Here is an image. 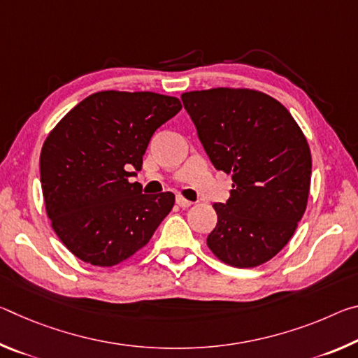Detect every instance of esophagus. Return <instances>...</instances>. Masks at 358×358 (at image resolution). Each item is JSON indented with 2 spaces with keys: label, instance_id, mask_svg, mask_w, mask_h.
Wrapping results in <instances>:
<instances>
[{
  "label": "esophagus",
  "instance_id": "34e87169",
  "mask_svg": "<svg viewBox=\"0 0 358 358\" xmlns=\"http://www.w3.org/2000/svg\"><path fill=\"white\" fill-rule=\"evenodd\" d=\"M177 203L180 205L181 208H187V207H191V205H192L191 201H187V199L181 197V196H177Z\"/></svg>",
  "mask_w": 358,
  "mask_h": 358
}]
</instances>
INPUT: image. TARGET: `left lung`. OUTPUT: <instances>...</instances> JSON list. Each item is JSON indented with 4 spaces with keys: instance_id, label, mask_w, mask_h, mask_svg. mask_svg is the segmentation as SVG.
Instances as JSON below:
<instances>
[{
    "instance_id": "left-lung-1",
    "label": "left lung",
    "mask_w": 358,
    "mask_h": 358,
    "mask_svg": "<svg viewBox=\"0 0 358 358\" xmlns=\"http://www.w3.org/2000/svg\"><path fill=\"white\" fill-rule=\"evenodd\" d=\"M205 151L217 171L232 175L210 251L221 262L252 268L292 238L306 210L311 151L280 101L250 88H211L181 94Z\"/></svg>"
}]
</instances>
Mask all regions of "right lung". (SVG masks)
<instances>
[{
    "instance_id": "right-lung-1",
    "label": "right lung",
    "mask_w": 358,
    "mask_h": 358,
    "mask_svg": "<svg viewBox=\"0 0 358 358\" xmlns=\"http://www.w3.org/2000/svg\"><path fill=\"white\" fill-rule=\"evenodd\" d=\"M181 110L151 92H98L59 120L41 150L47 216L83 262L113 266L148 243L175 203L172 192L131 183L155 131Z\"/></svg>"
}]
</instances>
